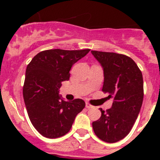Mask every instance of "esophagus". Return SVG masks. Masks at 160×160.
<instances>
[{
	"mask_svg": "<svg viewBox=\"0 0 160 160\" xmlns=\"http://www.w3.org/2000/svg\"><path fill=\"white\" fill-rule=\"evenodd\" d=\"M86 107H87V109H90V108H93V107H94V106L90 105L89 102H86Z\"/></svg>",
	"mask_w": 160,
	"mask_h": 160,
	"instance_id": "34e87169",
	"label": "esophagus"
}]
</instances>
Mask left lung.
I'll return each instance as SVG.
<instances>
[{"label":"left lung","mask_w":160,"mask_h":160,"mask_svg":"<svg viewBox=\"0 0 160 160\" xmlns=\"http://www.w3.org/2000/svg\"><path fill=\"white\" fill-rule=\"evenodd\" d=\"M104 73L102 91L114 101L111 108L102 111L92 122L95 135L104 142H116L131 131L143 100L142 74L136 63L124 54L92 50Z\"/></svg>","instance_id":"1"}]
</instances>
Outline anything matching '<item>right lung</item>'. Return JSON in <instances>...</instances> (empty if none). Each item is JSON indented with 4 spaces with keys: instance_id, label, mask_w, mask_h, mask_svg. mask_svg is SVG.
Here are the masks:
<instances>
[{
    "instance_id": "obj_1",
    "label": "right lung",
    "mask_w": 160,
    "mask_h": 160,
    "mask_svg": "<svg viewBox=\"0 0 160 160\" xmlns=\"http://www.w3.org/2000/svg\"><path fill=\"white\" fill-rule=\"evenodd\" d=\"M90 49H48L38 53L25 71L23 98L35 129L44 137L56 138L71 129L75 117L85 107L82 99L65 101L59 95L63 81L70 79L72 66Z\"/></svg>"
}]
</instances>
